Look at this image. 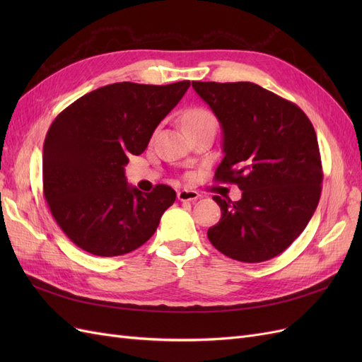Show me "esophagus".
I'll return each mask as SVG.
<instances>
[{
  "label": "esophagus",
  "mask_w": 362,
  "mask_h": 362,
  "mask_svg": "<svg viewBox=\"0 0 362 362\" xmlns=\"http://www.w3.org/2000/svg\"><path fill=\"white\" fill-rule=\"evenodd\" d=\"M199 193L198 192H194V190H187V189H184V190H178V193H177V198H178V201H181V202H185V201H196V199H199Z\"/></svg>",
  "instance_id": "34e87169"
}]
</instances>
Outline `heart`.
<instances>
[{"label":"heart","mask_w":362,"mask_h":362,"mask_svg":"<svg viewBox=\"0 0 362 362\" xmlns=\"http://www.w3.org/2000/svg\"><path fill=\"white\" fill-rule=\"evenodd\" d=\"M182 125L184 129H192V128H201L206 125H214L217 127L214 115L206 110L204 107H192L182 116Z\"/></svg>","instance_id":"obj_1"}]
</instances>
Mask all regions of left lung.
Returning <instances> with one entry per match:
<instances>
[{"label": "left lung", "instance_id": "left-lung-1", "mask_svg": "<svg viewBox=\"0 0 362 362\" xmlns=\"http://www.w3.org/2000/svg\"><path fill=\"white\" fill-rule=\"evenodd\" d=\"M223 131L214 181L237 184L242 199L213 196L222 217L208 240L223 255L262 262L286 250L308 225L322 193V160L311 120L261 86L193 81Z\"/></svg>", "mask_w": 362, "mask_h": 362}]
</instances>
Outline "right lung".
<instances>
[{
  "instance_id": "add662e5",
  "label": "right lung",
  "mask_w": 362,
  "mask_h": 362,
  "mask_svg": "<svg viewBox=\"0 0 362 362\" xmlns=\"http://www.w3.org/2000/svg\"><path fill=\"white\" fill-rule=\"evenodd\" d=\"M189 86L108 84L52 120L43 144V194L72 243L92 255L117 257L154 235L177 193L166 184L151 193L129 187L124 168L146 149Z\"/></svg>"
}]
</instances>
